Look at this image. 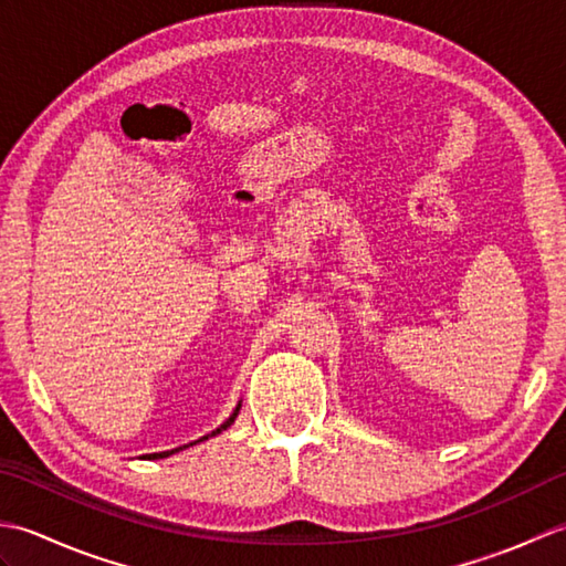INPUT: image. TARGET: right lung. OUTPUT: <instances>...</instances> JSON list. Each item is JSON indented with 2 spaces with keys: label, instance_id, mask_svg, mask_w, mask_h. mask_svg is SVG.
<instances>
[{
  "label": "right lung",
  "instance_id": "right-lung-1",
  "mask_svg": "<svg viewBox=\"0 0 566 566\" xmlns=\"http://www.w3.org/2000/svg\"><path fill=\"white\" fill-rule=\"evenodd\" d=\"M238 411H240V401H238V406H235V411L226 418V423H221L219 428L216 430H211L209 436H203V438H199V440H195V442H189V444H197V442H203V440H209V438H213V436H219V432H223V430H228L231 428L233 423H235V418H238ZM189 444H182V448H175V450H167V452H153V454H143V460H165V457H170V454H175V452H179V450H185V448H189Z\"/></svg>",
  "mask_w": 566,
  "mask_h": 566
}]
</instances>
